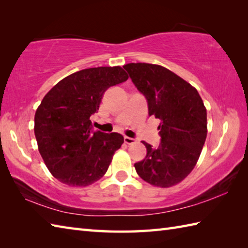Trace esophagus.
<instances>
[{"mask_svg": "<svg viewBox=\"0 0 248 248\" xmlns=\"http://www.w3.org/2000/svg\"><path fill=\"white\" fill-rule=\"evenodd\" d=\"M124 143L127 144V145H131V144H134V143H136V140H135V139H133V138H129V136H124Z\"/></svg>", "mask_w": 248, "mask_h": 248, "instance_id": "1", "label": "esophagus"}]
</instances>
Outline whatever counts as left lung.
<instances>
[{"label": "left lung", "mask_w": 248, "mask_h": 248, "mask_svg": "<svg viewBox=\"0 0 248 248\" xmlns=\"http://www.w3.org/2000/svg\"><path fill=\"white\" fill-rule=\"evenodd\" d=\"M124 68L148 104L149 116L160 119L161 141L147 148L144 160L135 163L139 176L155 186L181 182L196 165L207 138V109L191 84L166 68L132 62Z\"/></svg>", "instance_id": "left-lung-1"}]
</instances>
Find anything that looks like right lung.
Returning <instances> with one entry per match:
<instances>
[{"instance_id":"1","label":"right lung","mask_w":248,"mask_h":248,"mask_svg":"<svg viewBox=\"0 0 248 248\" xmlns=\"http://www.w3.org/2000/svg\"><path fill=\"white\" fill-rule=\"evenodd\" d=\"M128 78L119 66L88 68L62 78L46 94L34 131L40 155L57 180L86 186L107 172L124 136L93 130L91 116L105 91Z\"/></svg>"}]
</instances>
